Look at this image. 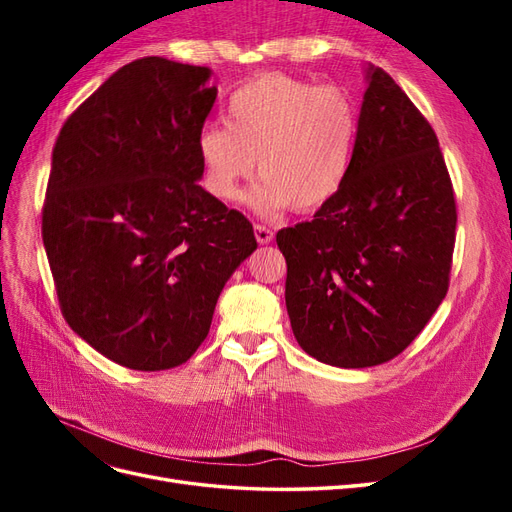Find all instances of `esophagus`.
Returning a JSON list of instances; mask_svg holds the SVG:
<instances>
[{"mask_svg":"<svg viewBox=\"0 0 512 512\" xmlns=\"http://www.w3.org/2000/svg\"><path fill=\"white\" fill-rule=\"evenodd\" d=\"M254 237H256V241H258L260 245H267V243H271V239H273V232H271V228H267V226L256 224V226H254Z\"/></svg>","mask_w":512,"mask_h":512,"instance_id":"1","label":"esophagus"}]
</instances>
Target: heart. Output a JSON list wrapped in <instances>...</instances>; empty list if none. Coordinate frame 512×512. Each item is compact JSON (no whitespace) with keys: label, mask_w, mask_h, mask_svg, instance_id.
Segmentation results:
<instances>
[{"label":"heart","mask_w":512,"mask_h":512,"mask_svg":"<svg viewBox=\"0 0 512 512\" xmlns=\"http://www.w3.org/2000/svg\"><path fill=\"white\" fill-rule=\"evenodd\" d=\"M224 119L196 136L200 181L213 198L235 200L254 166L260 177L245 205L265 218L314 211L344 185L356 141L344 91L262 74L232 91Z\"/></svg>","instance_id":"b5f03b06"}]
</instances>
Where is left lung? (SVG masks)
I'll return each instance as SVG.
<instances>
[{"label": "left lung", "mask_w": 512, "mask_h": 512, "mask_svg": "<svg viewBox=\"0 0 512 512\" xmlns=\"http://www.w3.org/2000/svg\"><path fill=\"white\" fill-rule=\"evenodd\" d=\"M350 170L312 222L277 232L286 309L320 363L391 361L448 290L455 196L436 132L382 68L367 64Z\"/></svg>", "instance_id": "obj_1"}]
</instances>
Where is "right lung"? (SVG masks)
I'll return each mask as SVG.
<instances>
[{"mask_svg":"<svg viewBox=\"0 0 512 512\" xmlns=\"http://www.w3.org/2000/svg\"><path fill=\"white\" fill-rule=\"evenodd\" d=\"M211 74L136 59L76 108L53 147L42 241L61 312L123 367L188 361L258 247L245 215L198 185L196 136L218 98Z\"/></svg>","mask_w":512,"mask_h":512,"instance_id":"right-lung-1","label":"right lung"}]
</instances>
